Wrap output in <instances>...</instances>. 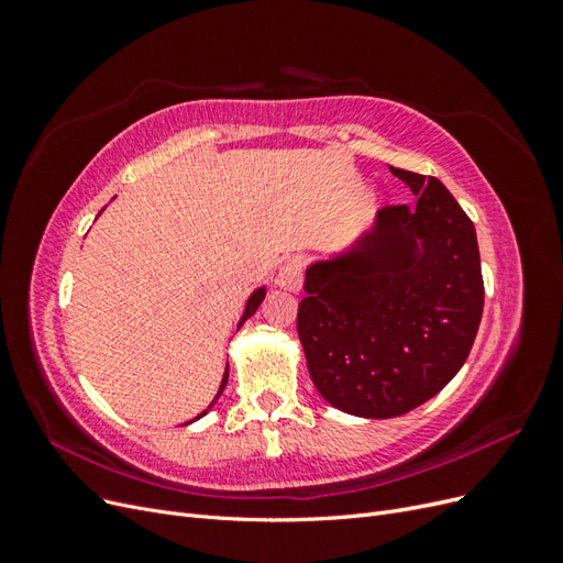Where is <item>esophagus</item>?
<instances>
[{"instance_id":"esophagus-1","label":"esophagus","mask_w":563,"mask_h":563,"mask_svg":"<svg viewBox=\"0 0 563 563\" xmlns=\"http://www.w3.org/2000/svg\"><path fill=\"white\" fill-rule=\"evenodd\" d=\"M277 286L284 288V291H291V294L300 291V288H302V258H300V255H294V258H288L279 267Z\"/></svg>"}]
</instances>
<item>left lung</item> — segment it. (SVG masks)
Returning <instances> with one entry per match:
<instances>
[{
	"instance_id": "obj_1",
	"label": "left lung",
	"mask_w": 563,
	"mask_h": 563,
	"mask_svg": "<svg viewBox=\"0 0 563 563\" xmlns=\"http://www.w3.org/2000/svg\"><path fill=\"white\" fill-rule=\"evenodd\" d=\"M416 207H385L350 251L305 272L298 335L331 406L395 418L463 368L484 312L474 223L437 178L389 166Z\"/></svg>"
}]
</instances>
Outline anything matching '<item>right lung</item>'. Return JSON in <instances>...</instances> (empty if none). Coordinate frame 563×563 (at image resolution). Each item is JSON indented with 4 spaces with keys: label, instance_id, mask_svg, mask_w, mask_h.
<instances>
[{
    "label": "right lung",
    "instance_id": "obj_1",
    "mask_svg": "<svg viewBox=\"0 0 563 563\" xmlns=\"http://www.w3.org/2000/svg\"><path fill=\"white\" fill-rule=\"evenodd\" d=\"M263 298H265V286H261V288H255V291L251 294V298L246 300V310H244V314H242V319H240V327H242V323L255 312V310H258V305L263 302ZM225 385H228V368H225V376H223V383H220V387H218V395H216V399L220 397V395H223V389H225ZM216 399L209 404V408L216 404ZM209 408H207V411H209ZM207 411H201L195 420H199L201 416H207ZM192 422V420H190Z\"/></svg>",
    "mask_w": 563,
    "mask_h": 563
}]
</instances>
